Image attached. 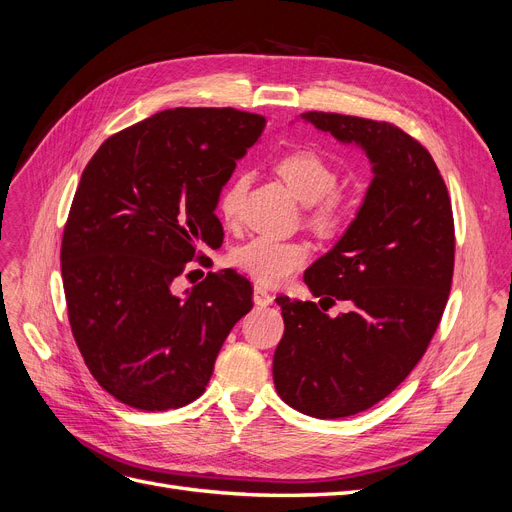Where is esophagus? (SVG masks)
<instances>
[{
	"label": "esophagus",
	"instance_id": "34e87169",
	"mask_svg": "<svg viewBox=\"0 0 512 512\" xmlns=\"http://www.w3.org/2000/svg\"><path fill=\"white\" fill-rule=\"evenodd\" d=\"M273 301H275V296H273L267 288H262V286H256V288H254V303H256L258 307L273 305Z\"/></svg>",
	"mask_w": 512,
	"mask_h": 512
}]
</instances>
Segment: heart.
I'll list each match as a JSON object with an SVG mask.
<instances>
[{"label":"heart","instance_id":"obj_1","mask_svg":"<svg viewBox=\"0 0 512 512\" xmlns=\"http://www.w3.org/2000/svg\"><path fill=\"white\" fill-rule=\"evenodd\" d=\"M273 169L298 201L311 205L309 216L315 226H320L322 231H337L347 222L351 214L349 201L339 190H334L339 184V173L324 154L311 148H294L281 154ZM245 186H248L245 178H237L224 192L220 207L228 224L239 220ZM309 256L311 245L307 241L262 235L235 248L231 264L262 286H279L301 269Z\"/></svg>","mask_w":512,"mask_h":512}]
</instances>
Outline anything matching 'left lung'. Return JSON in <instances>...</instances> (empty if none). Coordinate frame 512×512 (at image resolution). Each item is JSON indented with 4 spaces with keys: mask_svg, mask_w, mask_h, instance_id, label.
I'll return each instance as SVG.
<instances>
[{
    "mask_svg": "<svg viewBox=\"0 0 512 512\" xmlns=\"http://www.w3.org/2000/svg\"><path fill=\"white\" fill-rule=\"evenodd\" d=\"M305 120L373 163L356 220L305 271L330 318L311 301L277 296L284 337L273 381L292 409L320 419L349 417L392 394L426 354L443 317L455 260L451 199L434 158L385 120L307 112Z\"/></svg>",
    "mask_w": 512,
    "mask_h": 512,
    "instance_id": "8db88e82",
    "label": "left lung"
}]
</instances>
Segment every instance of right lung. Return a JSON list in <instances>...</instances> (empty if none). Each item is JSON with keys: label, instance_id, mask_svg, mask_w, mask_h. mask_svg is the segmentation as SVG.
I'll list each match as a JSON object with an SVG mask.
<instances>
[{"label": "right lung", "instance_id": "add662e5", "mask_svg": "<svg viewBox=\"0 0 512 512\" xmlns=\"http://www.w3.org/2000/svg\"><path fill=\"white\" fill-rule=\"evenodd\" d=\"M264 125L235 108L165 110L105 139L82 171L61 243L69 326L97 383L133 409L197 400L254 305L233 269L186 296L171 286L201 245H222L220 190Z\"/></svg>", "mask_w": 512, "mask_h": 512}]
</instances>
